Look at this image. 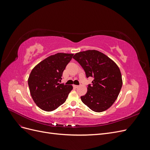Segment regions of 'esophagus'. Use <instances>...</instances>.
Masks as SVG:
<instances>
[{
  "instance_id": "1",
  "label": "esophagus",
  "mask_w": 150,
  "mask_h": 150,
  "mask_svg": "<svg viewBox=\"0 0 150 150\" xmlns=\"http://www.w3.org/2000/svg\"><path fill=\"white\" fill-rule=\"evenodd\" d=\"M73 87H74V88H78L79 87V86H78V85H75V84H74V85H73Z\"/></svg>"
}]
</instances>
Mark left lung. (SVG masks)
I'll return each mask as SVG.
<instances>
[{"label": "left lung", "instance_id": "8db88e82", "mask_svg": "<svg viewBox=\"0 0 150 150\" xmlns=\"http://www.w3.org/2000/svg\"><path fill=\"white\" fill-rule=\"evenodd\" d=\"M73 58L83 68L87 78H94L87 93L81 97V101L93 111L108 110L116 101L122 87L120 68L110 57L96 50L79 52Z\"/></svg>", "mask_w": 150, "mask_h": 150}]
</instances>
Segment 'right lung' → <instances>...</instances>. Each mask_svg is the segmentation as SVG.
<instances>
[{"mask_svg": "<svg viewBox=\"0 0 150 150\" xmlns=\"http://www.w3.org/2000/svg\"><path fill=\"white\" fill-rule=\"evenodd\" d=\"M73 55L56 54L45 59L32 70L28 79L30 93L36 105L41 110L54 111L66 101L72 86L59 82Z\"/></svg>", "mask_w": 150, "mask_h": 150, "instance_id": "obj_1", "label": "right lung"}]
</instances>
